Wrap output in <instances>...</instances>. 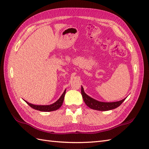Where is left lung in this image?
Returning a JSON list of instances; mask_svg holds the SVG:
<instances>
[{
	"label": "left lung",
	"instance_id": "1",
	"mask_svg": "<svg viewBox=\"0 0 149 149\" xmlns=\"http://www.w3.org/2000/svg\"><path fill=\"white\" fill-rule=\"evenodd\" d=\"M81 93L82 95V97L84 99L85 103L87 104L89 108L93 110H99V111H108L113 109L119 107V106L124 101L125 97L124 100L119 101L116 102H101L94 100V99L88 96V95L86 94L84 92V88L81 86Z\"/></svg>",
	"mask_w": 149,
	"mask_h": 149
}]
</instances>
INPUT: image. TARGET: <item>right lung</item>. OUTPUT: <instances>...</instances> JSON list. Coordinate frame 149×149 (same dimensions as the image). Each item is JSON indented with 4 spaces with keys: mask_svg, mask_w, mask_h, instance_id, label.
I'll return each instance as SVG.
<instances>
[{
    "mask_svg": "<svg viewBox=\"0 0 149 149\" xmlns=\"http://www.w3.org/2000/svg\"><path fill=\"white\" fill-rule=\"evenodd\" d=\"M65 90L64 91V93L62 94L61 97L58 99V100L55 102L54 103H53L50 105H35V104H32L31 103H29L27 101H25L33 109H35L36 110H39L41 111H55L57 110L58 109L60 108L62 103H63V101L64 100V96H65Z\"/></svg>",
    "mask_w": 149,
    "mask_h": 149,
    "instance_id": "1",
    "label": "right lung"
}]
</instances>
